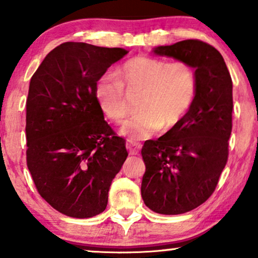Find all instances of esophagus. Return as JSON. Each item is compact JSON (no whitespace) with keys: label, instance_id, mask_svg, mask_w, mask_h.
I'll return each instance as SVG.
<instances>
[{"label":"esophagus","instance_id":"esophagus-1","mask_svg":"<svg viewBox=\"0 0 258 258\" xmlns=\"http://www.w3.org/2000/svg\"><path fill=\"white\" fill-rule=\"evenodd\" d=\"M141 147H142L141 143H137V142H133V141H127L126 143L127 150H128V153L131 154V155H137L139 149H141Z\"/></svg>","mask_w":258,"mask_h":258}]
</instances>
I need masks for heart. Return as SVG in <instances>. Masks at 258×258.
Wrapping results in <instances>:
<instances>
[{
    "label": "heart",
    "instance_id": "heart-1",
    "mask_svg": "<svg viewBox=\"0 0 258 258\" xmlns=\"http://www.w3.org/2000/svg\"><path fill=\"white\" fill-rule=\"evenodd\" d=\"M119 80L104 75L96 85V97L103 114L121 123L130 114V104L123 87L139 94L141 111L121 128L131 139H144L159 128L170 131L178 126L193 105L198 92L194 68L184 60L137 55L117 69Z\"/></svg>",
    "mask_w": 258,
    "mask_h": 258
}]
</instances>
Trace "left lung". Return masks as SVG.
Masks as SVG:
<instances>
[{
  "label": "left lung",
  "mask_w": 258,
  "mask_h": 258,
  "mask_svg": "<svg viewBox=\"0 0 258 258\" xmlns=\"http://www.w3.org/2000/svg\"><path fill=\"white\" fill-rule=\"evenodd\" d=\"M153 53L194 68L198 92L178 126L142 148L144 204L156 214L180 215L211 197L228 160L233 82L222 54L199 40L159 46Z\"/></svg>",
  "instance_id": "obj_1"
}]
</instances>
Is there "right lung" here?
<instances>
[{"label": "right lung", "instance_id": "add662e5", "mask_svg": "<svg viewBox=\"0 0 258 258\" xmlns=\"http://www.w3.org/2000/svg\"><path fill=\"white\" fill-rule=\"evenodd\" d=\"M127 54L84 42L59 44L32 75L26 99V164L37 191L74 218L102 214L128 155L104 120L96 85Z\"/></svg>", "mask_w": 258, "mask_h": 258}]
</instances>
